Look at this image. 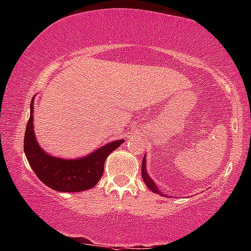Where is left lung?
<instances>
[{"label": "left lung", "mask_w": 251, "mask_h": 251, "mask_svg": "<svg viewBox=\"0 0 251 251\" xmlns=\"http://www.w3.org/2000/svg\"><path fill=\"white\" fill-rule=\"evenodd\" d=\"M142 177H143L144 182H145L146 186L151 190L152 193L158 194V195H160V196H163V194L159 192L158 188H157L156 184L154 181H152V179L150 177V175H148V173H147V169H146V154H145V156H144V159L142 161Z\"/></svg>", "instance_id": "1"}]
</instances>
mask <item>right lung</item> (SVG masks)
<instances>
[{
	"label": "right lung",
	"instance_id": "obj_1",
	"mask_svg": "<svg viewBox=\"0 0 251 251\" xmlns=\"http://www.w3.org/2000/svg\"><path fill=\"white\" fill-rule=\"evenodd\" d=\"M34 99L31 101L29 118L25 129L24 151L28 164L39 179L57 192L79 193L91 189L100 179L108 155L125 141H114L101 146L83 158L64 159L54 157L42 150L33 129Z\"/></svg>",
	"mask_w": 251,
	"mask_h": 251
}]
</instances>
